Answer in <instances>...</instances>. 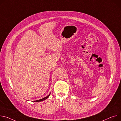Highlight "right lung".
Listing matches in <instances>:
<instances>
[{"label":"right lung","mask_w":121,"mask_h":121,"mask_svg":"<svg viewBox=\"0 0 121 121\" xmlns=\"http://www.w3.org/2000/svg\"><path fill=\"white\" fill-rule=\"evenodd\" d=\"M50 94H51V93H50ZM50 94L48 96H46V97H44V98H42V99H39V100H38L33 101V102H40V101H42L46 99H47V98L49 97V96H50Z\"/></svg>","instance_id":"right-lung-1"}]
</instances>
